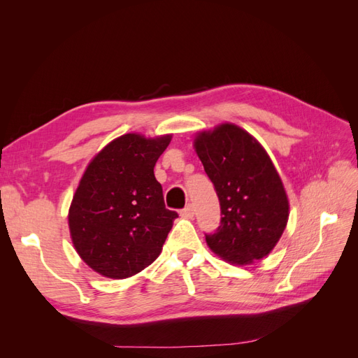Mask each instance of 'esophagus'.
<instances>
[{
    "instance_id": "esophagus-1",
    "label": "esophagus",
    "mask_w": 358,
    "mask_h": 358,
    "mask_svg": "<svg viewBox=\"0 0 358 358\" xmlns=\"http://www.w3.org/2000/svg\"><path fill=\"white\" fill-rule=\"evenodd\" d=\"M194 213H196V209H194V204H188L187 208H183L180 210V215L183 216V218H192Z\"/></svg>"
}]
</instances>
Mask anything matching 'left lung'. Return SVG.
<instances>
[{"mask_svg":"<svg viewBox=\"0 0 358 358\" xmlns=\"http://www.w3.org/2000/svg\"><path fill=\"white\" fill-rule=\"evenodd\" d=\"M194 148L221 206V225L206 242L225 262L243 266L272 251L288 222V197L264 148L234 124L201 131Z\"/></svg>","mask_w":358,"mask_h":358,"instance_id":"1","label":"left lung"}]
</instances>
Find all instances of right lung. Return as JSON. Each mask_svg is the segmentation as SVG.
Masks as SVG:
<instances>
[{
    "label": "right lung",
    "mask_w": 358,
    "mask_h": 358,
    "mask_svg": "<svg viewBox=\"0 0 358 358\" xmlns=\"http://www.w3.org/2000/svg\"><path fill=\"white\" fill-rule=\"evenodd\" d=\"M171 136L115 138L86 167L69 210L76 251L96 273L129 278L161 254L175 210H169L154 167Z\"/></svg>",
    "instance_id": "1"
}]
</instances>
